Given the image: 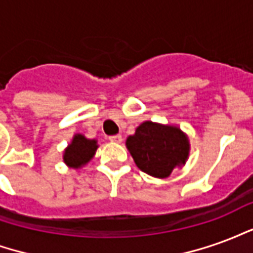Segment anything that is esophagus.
Returning a JSON list of instances; mask_svg holds the SVG:
<instances>
[{"mask_svg": "<svg viewBox=\"0 0 253 253\" xmlns=\"http://www.w3.org/2000/svg\"><path fill=\"white\" fill-rule=\"evenodd\" d=\"M110 141H111V142L121 143L122 142V135H121V134H116V135H111Z\"/></svg>", "mask_w": 253, "mask_h": 253, "instance_id": "obj_1", "label": "esophagus"}]
</instances>
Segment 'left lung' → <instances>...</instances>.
<instances>
[{
    "mask_svg": "<svg viewBox=\"0 0 253 253\" xmlns=\"http://www.w3.org/2000/svg\"><path fill=\"white\" fill-rule=\"evenodd\" d=\"M126 146L139 169L160 179L186 164L190 153L188 138L179 127L150 121L137 127L135 134L127 138Z\"/></svg>",
    "mask_w": 253,
    "mask_h": 253,
    "instance_id": "left-lung-1",
    "label": "left lung"
}]
</instances>
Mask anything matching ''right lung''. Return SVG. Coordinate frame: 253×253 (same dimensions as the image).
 Instances as JSON below:
<instances>
[{
    "label": "right lung",
    "mask_w": 253,
    "mask_h": 253,
    "mask_svg": "<svg viewBox=\"0 0 253 253\" xmlns=\"http://www.w3.org/2000/svg\"><path fill=\"white\" fill-rule=\"evenodd\" d=\"M96 149H97L96 139H88L83 134H76L70 145L65 149L63 161L70 168H76V169L81 168L92 160L96 153Z\"/></svg>",
    "instance_id": "right-lung-1"
}]
</instances>
